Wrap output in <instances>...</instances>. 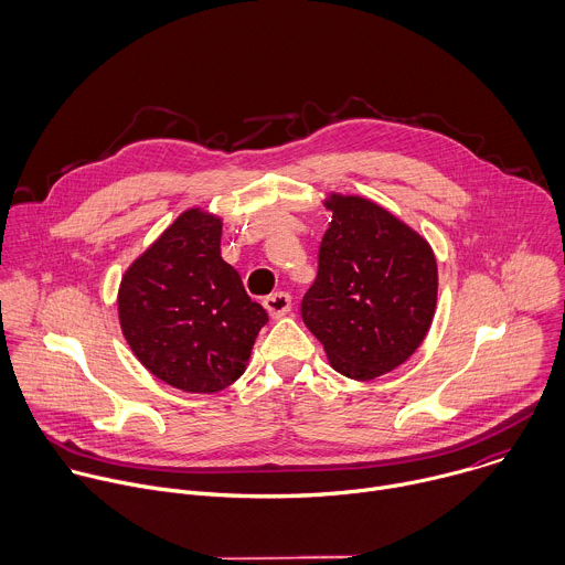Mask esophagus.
<instances>
[{
    "label": "esophagus",
    "instance_id": "34e87169",
    "mask_svg": "<svg viewBox=\"0 0 565 565\" xmlns=\"http://www.w3.org/2000/svg\"><path fill=\"white\" fill-rule=\"evenodd\" d=\"M264 306H266V310L270 312V317L273 319H279V317H284V315H288L290 312V306H292V299H290V295L288 292H273V295H268L266 299H264Z\"/></svg>",
    "mask_w": 565,
    "mask_h": 565
}]
</instances>
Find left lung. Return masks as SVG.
Returning <instances> with one entry per match:
<instances>
[{"instance_id":"obj_1","label":"left lung","mask_w":565,"mask_h":565,"mask_svg":"<svg viewBox=\"0 0 565 565\" xmlns=\"http://www.w3.org/2000/svg\"><path fill=\"white\" fill-rule=\"evenodd\" d=\"M321 203L333 216L301 319L338 373L369 382L425 342L438 299L436 255L420 232L371 199L327 192Z\"/></svg>"}]
</instances>
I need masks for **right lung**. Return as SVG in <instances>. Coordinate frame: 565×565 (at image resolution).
I'll use <instances>...</instances> for the list:
<instances>
[{"label": "right lung", "mask_w": 565, "mask_h": 565, "mask_svg": "<svg viewBox=\"0 0 565 565\" xmlns=\"http://www.w3.org/2000/svg\"><path fill=\"white\" fill-rule=\"evenodd\" d=\"M223 218L190 207L125 270L118 319L138 362L185 393H216L244 375L268 321L221 257Z\"/></svg>", "instance_id": "right-lung-1"}]
</instances>
